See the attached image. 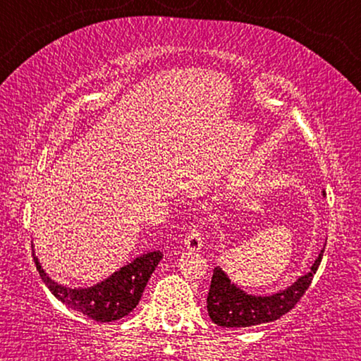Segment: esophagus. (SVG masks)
<instances>
[{"label":"esophagus","mask_w":361,"mask_h":361,"mask_svg":"<svg viewBox=\"0 0 361 361\" xmlns=\"http://www.w3.org/2000/svg\"><path fill=\"white\" fill-rule=\"evenodd\" d=\"M204 243V231L197 228V226H194V228L189 229V232L186 234V240H185V245L189 250V252H197L202 247Z\"/></svg>","instance_id":"esophagus-1"}]
</instances>
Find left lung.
<instances>
[{
  "label": "left lung",
  "mask_w": 361,
  "mask_h": 361,
  "mask_svg": "<svg viewBox=\"0 0 361 361\" xmlns=\"http://www.w3.org/2000/svg\"><path fill=\"white\" fill-rule=\"evenodd\" d=\"M325 250V248H323ZM323 250L315 259L310 272L298 279L290 288L280 291L277 295L256 298L240 291L231 283L221 269H215L212 276V283L207 296V310L213 323L223 328H245L261 325L280 319L295 307L305 290L312 283L314 274L319 269L323 256Z\"/></svg>",
  "instance_id": "obj_1"
}]
</instances>
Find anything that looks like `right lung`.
<instances>
[{"mask_svg":"<svg viewBox=\"0 0 361 361\" xmlns=\"http://www.w3.org/2000/svg\"><path fill=\"white\" fill-rule=\"evenodd\" d=\"M32 253L42 282L51 290L52 295L60 299L66 307L102 323L119 320L137 307L151 274L154 272L156 266L164 256L162 252L146 253L113 274L105 282L97 283L90 288L71 290L54 282L42 271L35 252Z\"/></svg>","mask_w":361,"mask_h":361,"instance_id":"add662e5","label":"right lung"}]
</instances>
